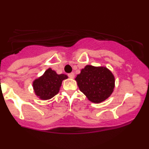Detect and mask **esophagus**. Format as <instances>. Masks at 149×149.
<instances>
[{
    "instance_id": "1",
    "label": "esophagus",
    "mask_w": 149,
    "mask_h": 149,
    "mask_svg": "<svg viewBox=\"0 0 149 149\" xmlns=\"http://www.w3.org/2000/svg\"><path fill=\"white\" fill-rule=\"evenodd\" d=\"M68 76L69 78H70V79H74V73H73V72L69 73V74H68Z\"/></svg>"
}]
</instances>
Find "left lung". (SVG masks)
<instances>
[{
  "label": "left lung",
  "mask_w": 149,
  "mask_h": 149,
  "mask_svg": "<svg viewBox=\"0 0 149 149\" xmlns=\"http://www.w3.org/2000/svg\"><path fill=\"white\" fill-rule=\"evenodd\" d=\"M75 80L81 92L94 103L104 101L111 95L115 87V77L106 67L87 65Z\"/></svg>",
  "instance_id": "left-lung-1"
}]
</instances>
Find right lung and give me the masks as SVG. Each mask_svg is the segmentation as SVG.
Returning <instances> with one entry per match:
<instances>
[{
  "instance_id": "1",
  "label": "right lung",
  "mask_w": 149,
  "mask_h": 149,
  "mask_svg": "<svg viewBox=\"0 0 149 149\" xmlns=\"http://www.w3.org/2000/svg\"><path fill=\"white\" fill-rule=\"evenodd\" d=\"M67 78L68 76L66 74H58L52 68L47 69L42 76L34 81L35 94L43 100L52 98L60 91L62 81Z\"/></svg>"
}]
</instances>
